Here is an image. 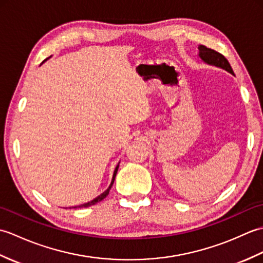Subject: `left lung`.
Instances as JSON below:
<instances>
[{"instance_id": "obj_1", "label": "left lung", "mask_w": 263, "mask_h": 263, "mask_svg": "<svg viewBox=\"0 0 263 263\" xmlns=\"http://www.w3.org/2000/svg\"><path fill=\"white\" fill-rule=\"evenodd\" d=\"M198 49H199V58L203 63L216 66V68H220L222 70L230 72L231 74H234L232 66L224 55H221L220 53H218L214 51V49L208 48L203 45H199Z\"/></svg>"}]
</instances>
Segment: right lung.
<instances>
[{
    "label": "right lung",
    "instance_id": "obj_1",
    "mask_svg": "<svg viewBox=\"0 0 263 263\" xmlns=\"http://www.w3.org/2000/svg\"><path fill=\"white\" fill-rule=\"evenodd\" d=\"M51 58V57H49ZM48 58V59H49ZM48 59H46L45 61H47ZM45 61H43V63L45 62ZM42 63V64H43ZM119 166H120V163L116 165V167H115V171H114V174H113V178H111V182H110V184H109V186L107 187V190H105V191L102 193V194H99L97 198H95L93 200H91V201H89V202H86V203H83V204H80V205H77V206H74V208H87V206H90V205H93V204H96L97 202H99V201H102V200H104L106 197H107L108 195V193H109V190H110V187L113 186V183H114V181H115V176H116V173H117V170H119Z\"/></svg>",
    "mask_w": 263,
    "mask_h": 263
}]
</instances>
